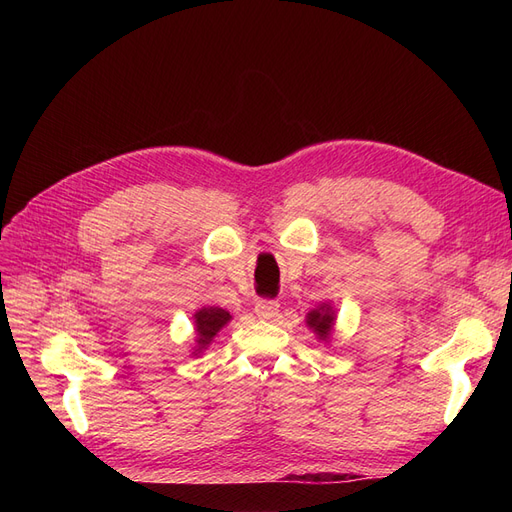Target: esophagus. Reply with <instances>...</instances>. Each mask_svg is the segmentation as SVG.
<instances>
[{"instance_id": "esophagus-1", "label": "esophagus", "mask_w": 512, "mask_h": 512, "mask_svg": "<svg viewBox=\"0 0 512 512\" xmlns=\"http://www.w3.org/2000/svg\"><path fill=\"white\" fill-rule=\"evenodd\" d=\"M254 312L262 320H273L277 316V312H280V303H277V301H258L256 307H254Z\"/></svg>"}]
</instances>
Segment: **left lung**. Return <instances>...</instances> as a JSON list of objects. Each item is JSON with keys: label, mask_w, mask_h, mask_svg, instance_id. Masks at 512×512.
<instances>
[{"label": "left lung", "mask_w": 512, "mask_h": 512, "mask_svg": "<svg viewBox=\"0 0 512 512\" xmlns=\"http://www.w3.org/2000/svg\"><path fill=\"white\" fill-rule=\"evenodd\" d=\"M335 320H337V314L329 301L320 303L305 316V324L309 327V331H314L318 342H324V344L331 342V335L335 331Z\"/></svg>", "instance_id": "obj_1"}]
</instances>
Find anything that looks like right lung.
Returning <instances> with one entry per match:
<instances>
[{
	"instance_id": "right-lung-1",
	"label": "right lung",
	"mask_w": 512,
	"mask_h": 512,
	"mask_svg": "<svg viewBox=\"0 0 512 512\" xmlns=\"http://www.w3.org/2000/svg\"><path fill=\"white\" fill-rule=\"evenodd\" d=\"M192 318H194V333H196L192 354L198 356L211 346L215 335H218L226 327V324L232 320V314L228 312V309L205 305V307L196 309Z\"/></svg>"
}]
</instances>
